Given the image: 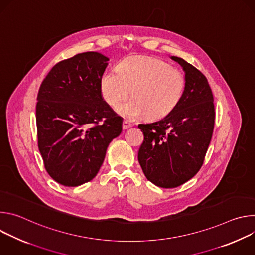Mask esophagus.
Returning <instances> with one entry per match:
<instances>
[{
  "label": "esophagus",
  "instance_id": "34e87169",
  "mask_svg": "<svg viewBox=\"0 0 255 255\" xmlns=\"http://www.w3.org/2000/svg\"><path fill=\"white\" fill-rule=\"evenodd\" d=\"M131 126H132V124H131L130 122H128V121H126V120H124V121H123V125H122V127H123V129H124V130H126V129L130 128Z\"/></svg>",
  "mask_w": 255,
  "mask_h": 255
}]
</instances>
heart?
I'll return each mask as SVG.
<instances>
[{
  "mask_svg": "<svg viewBox=\"0 0 255 255\" xmlns=\"http://www.w3.org/2000/svg\"><path fill=\"white\" fill-rule=\"evenodd\" d=\"M186 81L177 69L155 57L132 56L119 63L117 70H107L100 88L105 102L117 108L130 93L133 97L118 112L136 119L147 115L159 119L168 115L184 94Z\"/></svg>",
  "mask_w": 255,
  "mask_h": 255,
  "instance_id": "1",
  "label": "heart"
}]
</instances>
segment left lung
<instances>
[{"mask_svg":"<svg viewBox=\"0 0 255 255\" xmlns=\"http://www.w3.org/2000/svg\"><path fill=\"white\" fill-rule=\"evenodd\" d=\"M171 59L185 70L183 96L161 120L138 125L144 135L138 161L146 178L164 189L185 184L200 170L215 123L214 98L206 77L185 59Z\"/></svg>","mask_w":255,"mask_h":255,"instance_id":"obj_1","label":"left lung"}]
</instances>
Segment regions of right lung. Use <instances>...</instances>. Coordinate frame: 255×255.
<instances>
[{
    "instance_id": "add662e5",
    "label": "right lung",
    "mask_w": 255,
    "mask_h": 255,
    "mask_svg": "<svg viewBox=\"0 0 255 255\" xmlns=\"http://www.w3.org/2000/svg\"><path fill=\"white\" fill-rule=\"evenodd\" d=\"M109 58L84 52L56 63L37 95L36 125L44 167L58 184L78 187L100 170L122 118L103 99L100 83Z\"/></svg>"
}]
</instances>
